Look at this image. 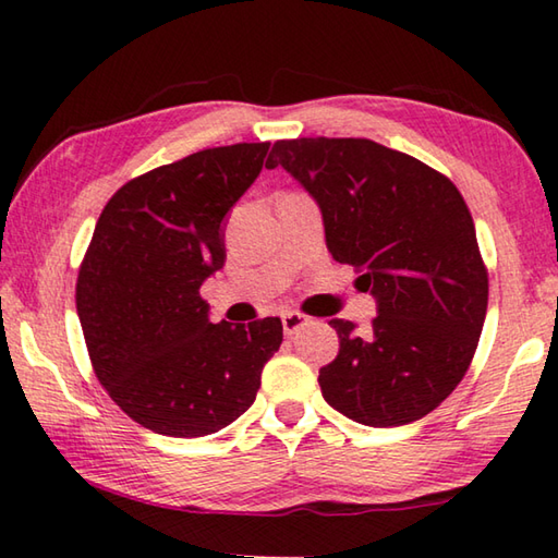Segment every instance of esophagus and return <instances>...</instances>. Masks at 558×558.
<instances>
[{
  "label": "esophagus",
  "instance_id": "1",
  "mask_svg": "<svg viewBox=\"0 0 558 558\" xmlns=\"http://www.w3.org/2000/svg\"><path fill=\"white\" fill-rule=\"evenodd\" d=\"M307 325V317L302 313H286L282 315V329H286V335H295L298 329H302Z\"/></svg>",
  "mask_w": 558,
  "mask_h": 558
}]
</instances>
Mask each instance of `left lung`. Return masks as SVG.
<instances>
[{
    "instance_id": "1",
    "label": "left lung",
    "mask_w": 558,
    "mask_h": 558,
    "mask_svg": "<svg viewBox=\"0 0 558 558\" xmlns=\"http://www.w3.org/2000/svg\"><path fill=\"white\" fill-rule=\"evenodd\" d=\"M282 167L323 209L327 248L362 276L379 315L356 332L332 319L339 354L325 401L364 426H405L462 381L487 313V266L458 186L411 155L362 137L278 140Z\"/></svg>"
}]
</instances>
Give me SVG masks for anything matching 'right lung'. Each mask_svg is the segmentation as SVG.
Here are the masks:
<instances>
[{
  "instance_id": "obj_1",
  "label": "right lung",
  "mask_w": 558,
  "mask_h": 558,
  "mask_svg": "<svg viewBox=\"0 0 558 558\" xmlns=\"http://www.w3.org/2000/svg\"><path fill=\"white\" fill-rule=\"evenodd\" d=\"M270 143L194 153L122 184L102 209L75 282L98 381L132 421L172 438L229 426L256 401L282 342L278 317L209 323L202 282L223 266L221 221Z\"/></svg>"
}]
</instances>
